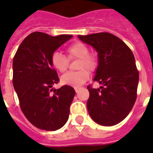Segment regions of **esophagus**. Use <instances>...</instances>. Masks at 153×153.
<instances>
[{
  "instance_id": "34e87169",
  "label": "esophagus",
  "mask_w": 153,
  "mask_h": 153,
  "mask_svg": "<svg viewBox=\"0 0 153 153\" xmlns=\"http://www.w3.org/2000/svg\"><path fill=\"white\" fill-rule=\"evenodd\" d=\"M74 90H75V92H76V93H78V92H79V88H75Z\"/></svg>"
}]
</instances>
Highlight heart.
<instances>
[{"label": "heart", "instance_id": "heart-1", "mask_svg": "<svg viewBox=\"0 0 153 153\" xmlns=\"http://www.w3.org/2000/svg\"><path fill=\"white\" fill-rule=\"evenodd\" d=\"M67 57L59 51H55L51 56V63L55 70L60 73L65 72L69 66V60L79 59L75 72H68L62 75L60 81L62 84L78 88L83 85L89 78L90 72H93L97 67L96 55L89 52V48L82 42H75L66 47ZM88 70L87 71L86 69Z\"/></svg>", "mask_w": 153, "mask_h": 153}]
</instances>
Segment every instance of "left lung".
Masks as SVG:
<instances>
[{
	"instance_id": "obj_1",
	"label": "left lung",
	"mask_w": 153,
	"mask_h": 153,
	"mask_svg": "<svg viewBox=\"0 0 153 153\" xmlns=\"http://www.w3.org/2000/svg\"><path fill=\"white\" fill-rule=\"evenodd\" d=\"M79 38L98 52L94 81L102 86L100 89L88 86V113L99 125H116L128 115L137 98L139 74L134 54L120 38L107 32L79 35Z\"/></svg>"
}]
</instances>
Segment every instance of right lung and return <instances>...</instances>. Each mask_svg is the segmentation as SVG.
Listing matches in <instances>:
<instances>
[{
    "label": "right lung",
    "instance_id": "right-lung-1",
    "mask_svg": "<svg viewBox=\"0 0 153 153\" xmlns=\"http://www.w3.org/2000/svg\"><path fill=\"white\" fill-rule=\"evenodd\" d=\"M72 35H50L34 32L19 45L13 59V85L22 111L32 125L46 131H55L65 125L75 91L64 85L52 86L59 77L51 63V56Z\"/></svg>",
    "mask_w": 153,
    "mask_h": 153
}]
</instances>
